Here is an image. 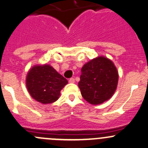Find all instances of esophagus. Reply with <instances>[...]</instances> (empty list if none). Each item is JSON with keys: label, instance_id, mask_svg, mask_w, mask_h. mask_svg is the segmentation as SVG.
<instances>
[{"label": "esophagus", "instance_id": "obj_1", "mask_svg": "<svg viewBox=\"0 0 148 148\" xmlns=\"http://www.w3.org/2000/svg\"><path fill=\"white\" fill-rule=\"evenodd\" d=\"M69 83H74V82H75V79H74V78L69 79Z\"/></svg>", "mask_w": 148, "mask_h": 148}]
</instances>
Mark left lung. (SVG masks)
<instances>
[{
    "label": "left lung",
    "mask_w": 148,
    "mask_h": 148,
    "mask_svg": "<svg viewBox=\"0 0 148 148\" xmlns=\"http://www.w3.org/2000/svg\"><path fill=\"white\" fill-rule=\"evenodd\" d=\"M119 82V72L114 63L103 56L94 58L82 68L79 88L84 99L99 105L109 100Z\"/></svg>",
    "instance_id": "8db88e82"
}]
</instances>
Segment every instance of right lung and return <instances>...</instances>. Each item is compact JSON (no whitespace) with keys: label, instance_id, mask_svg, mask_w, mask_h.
<instances>
[{"label":"right lung","instance_id":"right-lung-1","mask_svg":"<svg viewBox=\"0 0 148 148\" xmlns=\"http://www.w3.org/2000/svg\"><path fill=\"white\" fill-rule=\"evenodd\" d=\"M25 83L32 98L41 103L49 104L58 100L60 91L68 81L51 65L44 64L30 68Z\"/></svg>","mask_w":148,"mask_h":148}]
</instances>
